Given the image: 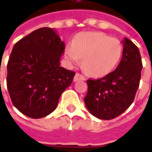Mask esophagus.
Wrapping results in <instances>:
<instances>
[{
    "instance_id": "1",
    "label": "esophagus",
    "mask_w": 152,
    "mask_h": 152,
    "mask_svg": "<svg viewBox=\"0 0 152 152\" xmlns=\"http://www.w3.org/2000/svg\"><path fill=\"white\" fill-rule=\"evenodd\" d=\"M79 80H86V78L80 73H76L74 78H73V81L76 82V81H79Z\"/></svg>"
}]
</instances>
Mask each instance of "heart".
<instances>
[{"instance_id": "1", "label": "heart", "mask_w": 152, "mask_h": 152, "mask_svg": "<svg viewBox=\"0 0 152 152\" xmlns=\"http://www.w3.org/2000/svg\"><path fill=\"white\" fill-rule=\"evenodd\" d=\"M123 47L115 37L100 31H85L75 36L72 45L65 48V56L71 64H79L93 77H103L112 72L122 56Z\"/></svg>"}]
</instances>
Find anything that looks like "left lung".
Segmentation results:
<instances>
[{"label": "left lung", "mask_w": 152, "mask_h": 152, "mask_svg": "<svg viewBox=\"0 0 152 152\" xmlns=\"http://www.w3.org/2000/svg\"><path fill=\"white\" fill-rule=\"evenodd\" d=\"M142 66L138 47L124 38L122 58L116 69L102 79L87 80L88 91L84 100L90 113L101 120L121 115L134 100Z\"/></svg>", "instance_id": "left-lung-1"}]
</instances>
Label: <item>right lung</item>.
Here are the masks:
<instances>
[{"label": "right lung", "mask_w": 152, "mask_h": 152, "mask_svg": "<svg viewBox=\"0 0 152 152\" xmlns=\"http://www.w3.org/2000/svg\"><path fill=\"white\" fill-rule=\"evenodd\" d=\"M65 43L56 31L43 27L17 42L7 63V86L14 107L33 119L56 109L75 72L60 66Z\"/></svg>", "instance_id": "right-lung-1"}]
</instances>
